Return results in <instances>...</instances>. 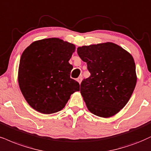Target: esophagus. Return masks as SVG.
<instances>
[{"instance_id":"obj_1","label":"esophagus","mask_w":151,"mask_h":151,"mask_svg":"<svg viewBox=\"0 0 151 151\" xmlns=\"http://www.w3.org/2000/svg\"><path fill=\"white\" fill-rule=\"evenodd\" d=\"M82 80H83V78H82V77H79V78H78V79H77V81L78 82V83H80V84H81V82H82Z\"/></svg>"}]
</instances>
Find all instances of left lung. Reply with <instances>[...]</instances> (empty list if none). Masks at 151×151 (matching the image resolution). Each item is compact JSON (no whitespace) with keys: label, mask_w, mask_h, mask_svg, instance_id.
<instances>
[{"label":"left lung","mask_w":151,"mask_h":151,"mask_svg":"<svg viewBox=\"0 0 151 151\" xmlns=\"http://www.w3.org/2000/svg\"><path fill=\"white\" fill-rule=\"evenodd\" d=\"M77 52L90 73L81 84L87 109L102 118L118 113L127 104L137 84L132 56L109 42L82 46Z\"/></svg>","instance_id":"obj_1"}]
</instances>
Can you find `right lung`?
<instances>
[{
	"label": "right lung",
	"mask_w": 151,
	"mask_h": 151,
	"mask_svg": "<svg viewBox=\"0 0 151 151\" xmlns=\"http://www.w3.org/2000/svg\"><path fill=\"white\" fill-rule=\"evenodd\" d=\"M76 47L59 38L37 40L22 53L18 83L28 104L38 112L51 114L63 109L80 85L70 78L68 61Z\"/></svg>",
	"instance_id": "obj_1"
}]
</instances>
